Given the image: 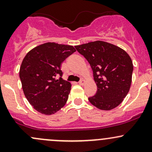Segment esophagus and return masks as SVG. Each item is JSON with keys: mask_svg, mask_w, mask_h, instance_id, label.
Segmentation results:
<instances>
[{"mask_svg": "<svg viewBox=\"0 0 152 152\" xmlns=\"http://www.w3.org/2000/svg\"><path fill=\"white\" fill-rule=\"evenodd\" d=\"M85 83H86V81H85L84 80H81L79 82V84L80 85V86H83V85L85 84Z\"/></svg>", "mask_w": 152, "mask_h": 152, "instance_id": "34e87169", "label": "esophagus"}]
</instances>
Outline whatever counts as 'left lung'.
<instances>
[{"label": "left lung", "instance_id": "obj_1", "mask_svg": "<svg viewBox=\"0 0 152 152\" xmlns=\"http://www.w3.org/2000/svg\"><path fill=\"white\" fill-rule=\"evenodd\" d=\"M75 48L87 59L94 72L97 92L88 98L91 104L105 111L120 105L132 82L133 65L128 53L102 40L76 45Z\"/></svg>", "mask_w": 152, "mask_h": 152}]
</instances>
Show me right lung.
I'll use <instances>...</instances> for the list:
<instances>
[{
	"label": "right lung",
	"mask_w": 152,
	"mask_h": 152,
	"mask_svg": "<svg viewBox=\"0 0 152 152\" xmlns=\"http://www.w3.org/2000/svg\"><path fill=\"white\" fill-rule=\"evenodd\" d=\"M76 50L72 45L45 43L35 47L24 56L19 77L26 99L35 110L51 115L67 102L71 83L61 77V64Z\"/></svg>",
	"instance_id": "obj_1"
}]
</instances>
